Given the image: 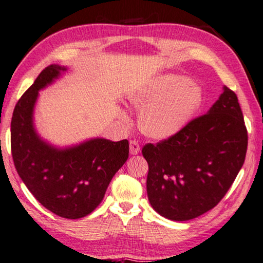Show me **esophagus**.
<instances>
[{"label": "esophagus", "mask_w": 263, "mask_h": 263, "mask_svg": "<svg viewBox=\"0 0 263 263\" xmlns=\"http://www.w3.org/2000/svg\"><path fill=\"white\" fill-rule=\"evenodd\" d=\"M140 152V146L137 141L131 140L130 141V154L131 155H136Z\"/></svg>", "instance_id": "34e87169"}]
</instances>
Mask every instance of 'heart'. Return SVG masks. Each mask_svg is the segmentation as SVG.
I'll use <instances>...</instances> for the list:
<instances>
[{
    "mask_svg": "<svg viewBox=\"0 0 263 263\" xmlns=\"http://www.w3.org/2000/svg\"><path fill=\"white\" fill-rule=\"evenodd\" d=\"M130 102L141 108V131L153 139L164 140L179 135L193 121L204 103V92L185 75L167 73L138 88L130 95ZM121 117L127 121L124 111Z\"/></svg>",
    "mask_w": 263,
    "mask_h": 263,
    "instance_id": "obj_1",
    "label": "heart"
}]
</instances>
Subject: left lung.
Masks as SVG:
<instances>
[{
    "label": "left lung",
    "instance_id": "8db88e82",
    "mask_svg": "<svg viewBox=\"0 0 263 263\" xmlns=\"http://www.w3.org/2000/svg\"><path fill=\"white\" fill-rule=\"evenodd\" d=\"M246 151L247 130L238 97L224 86L205 115L179 135L142 147L151 205L176 221L211 210L232 185Z\"/></svg>",
    "mask_w": 263,
    "mask_h": 263
}]
</instances>
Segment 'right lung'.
I'll list each match as a JSON object with an SVG mask.
<instances>
[{"label":"right lung","mask_w":263,"mask_h":263,"mask_svg":"<svg viewBox=\"0 0 263 263\" xmlns=\"http://www.w3.org/2000/svg\"><path fill=\"white\" fill-rule=\"evenodd\" d=\"M67 70L48 66L21 97L11 119V153L22 181L43 206L62 218L79 219L102 202L128 158V141L96 137L60 147L39 135L34 124L39 91Z\"/></svg>","instance_id":"1"}]
</instances>
